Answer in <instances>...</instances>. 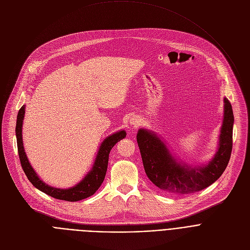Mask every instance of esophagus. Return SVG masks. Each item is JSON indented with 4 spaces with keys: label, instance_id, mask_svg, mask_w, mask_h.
<instances>
[{
    "label": "esophagus",
    "instance_id": "esophagus-1",
    "mask_svg": "<svg viewBox=\"0 0 250 250\" xmlns=\"http://www.w3.org/2000/svg\"><path fill=\"white\" fill-rule=\"evenodd\" d=\"M140 123H141V119H140V117H138V116H134V117L131 118V120H130V125L133 126V127L139 126Z\"/></svg>",
    "mask_w": 250,
    "mask_h": 250
}]
</instances>
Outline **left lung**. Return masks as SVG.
<instances>
[{
	"label": "left lung",
	"instance_id": "left-lung-1",
	"mask_svg": "<svg viewBox=\"0 0 250 250\" xmlns=\"http://www.w3.org/2000/svg\"><path fill=\"white\" fill-rule=\"evenodd\" d=\"M233 122L231 104L225 98V114L217 151L208 165L196 167L177 161L157 134L147 129H139L137 143L147 177L159 188L182 195L208 188L223 175L229 162Z\"/></svg>",
	"mask_w": 250,
	"mask_h": 250
}]
</instances>
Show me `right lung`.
Listing matches in <instances>:
<instances>
[{
	"label": "right lung",
	"mask_w": 250,
	"mask_h": 250,
	"mask_svg": "<svg viewBox=\"0 0 250 250\" xmlns=\"http://www.w3.org/2000/svg\"><path fill=\"white\" fill-rule=\"evenodd\" d=\"M23 117H24V105L21 107L17 116L16 136H17L18 152H19L21 168L26 178L29 179V181L37 188L46 193V195L62 201L77 202L92 196L93 193L99 188V187L104 181L107 167H108L109 153L111 149L114 147V145H116L118 141L122 140L123 138L126 137V132L124 130H121L119 132H116L112 135L108 136L106 139H104V141L101 143L99 147L98 153L96 155L91 170L77 185L69 188H58L50 187L45 183H43L39 178L35 170L33 169L29 160H27V157L25 155L23 145H22V135H21Z\"/></svg>",
	"instance_id": "1"
}]
</instances>
